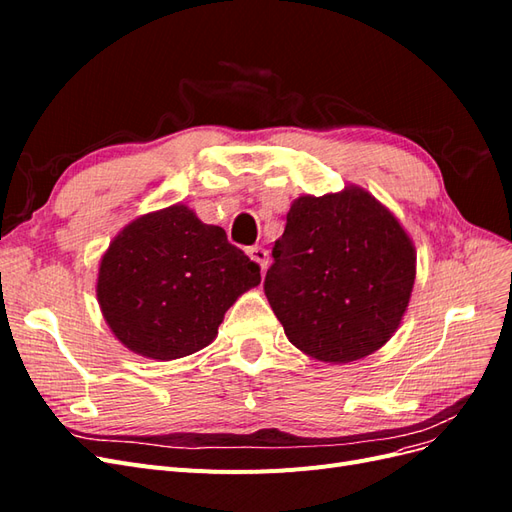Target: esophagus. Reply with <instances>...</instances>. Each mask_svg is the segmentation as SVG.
Returning <instances> with one entry per match:
<instances>
[{"label":"esophagus","mask_w":512,"mask_h":512,"mask_svg":"<svg viewBox=\"0 0 512 512\" xmlns=\"http://www.w3.org/2000/svg\"><path fill=\"white\" fill-rule=\"evenodd\" d=\"M247 254H250V258L256 262V265L260 267V269H267V262H269V254H267V250L265 247H260V245H254V247H250V250H247Z\"/></svg>","instance_id":"1"}]
</instances>
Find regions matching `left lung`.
<instances>
[{
  "label": "left lung",
  "instance_id": "obj_1",
  "mask_svg": "<svg viewBox=\"0 0 512 512\" xmlns=\"http://www.w3.org/2000/svg\"><path fill=\"white\" fill-rule=\"evenodd\" d=\"M416 277L404 226L359 185L303 194L273 245L265 294L292 346L324 363H352L399 329Z\"/></svg>",
  "mask_w": 512,
  "mask_h": 512
}]
</instances>
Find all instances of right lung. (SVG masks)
Segmentation results:
<instances>
[{
	"mask_svg": "<svg viewBox=\"0 0 512 512\" xmlns=\"http://www.w3.org/2000/svg\"><path fill=\"white\" fill-rule=\"evenodd\" d=\"M260 284V267L188 205L123 226L100 258L96 294L108 329L145 359L209 346L228 307Z\"/></svg>",
	"mask_w": 512,
	"mask_h": 512,
	"instance_id": "1",
	"label": "right lung"
}]
</instances>
